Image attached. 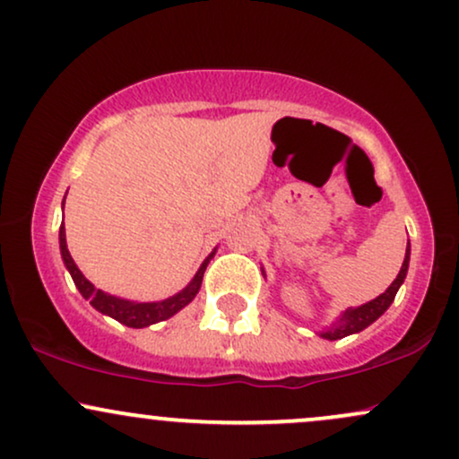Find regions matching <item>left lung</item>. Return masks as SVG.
I'll list each match as a JSON object with an SVG mask.
<instances>
[{
  "instance_id": "8db88e82",
  "label": "left lung",
  "mask_w": 459,
  "mask_h": 459,
  "mask_svg": "<svg viewBox=\"0 0 459 459\" xmlns=\"http://www.w3.org/2000/svg\"><path fill=\"white\" fill-rule=\"evenodd\" d=\"M408 263H410V241H408V250H405V259H403L402 270H399L397 278H394L391 287H388L386 291L382 293V296L371 299V302L362 304V307L347 308L345 313L341 315V319L336 321V324H332L328 330L321 332V336H324V339L336 341V339H343V336H347V334H356V332L365 330L367 325H371L373 321L380 317V315H384V310H386L393 304V299H394V296H397L399 287H402L405 273H408Z\"/></svg>"
}]
</instances>
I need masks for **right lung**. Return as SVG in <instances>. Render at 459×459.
I'll return each instance as SVG.
<instances>
[{"label":"right lung","instance_id":"right-lung-1","mask_svg":"<svg viewBox=\"0 0 459 459\" xmlns=\"http://www.w3.org/2000/svg\"><path fill=\"white\" fill-rule=\"evenodd\" d=\"M60 250H62V259H65L66 270L71 272L73 282H75L79 293H82V296L86 299H91V304L99 310V313L109 315V317L120 321V324L129 325V328H146V325L157 324V321L172 317V315L178 313V310H181L183 307H187V304L192 302L194 298H196L200 282H203V273H204V270H207L209 259L213 256L212 255L207 261L203 263V265H200V270L196 272V276H194V281L189 282L181 293H177V296L163 299V302L138 304V302H129V299H120V298L108 296V293H103L101 289H94V284L86 281V276H83V273L77 270L75 261H73L71 252H68V247H66L65 224L60 226Z\"/></svg>","mask_w":459,"mask_h":459}]
</instances>
